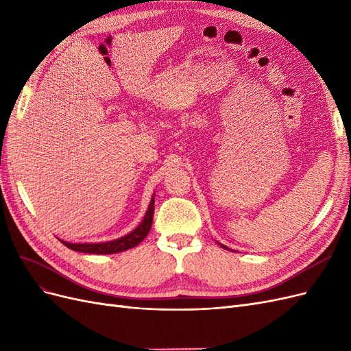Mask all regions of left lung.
I'll return each instance as SVG.
<instances>
[{
    "label": "left lung",
    "mask_w": 351,
    "mask_h": 351,
    "mask_svg": "<svg viewBox=\"0 0 351 351\" xmlns=\"http://www.w3.org/2000/svg\"><path fill=\"white\" fill-rule=\"evenodd\" d=\"M221 247H222V249H228V247H226V246H224V244H221Z\"/></svg>",
    "instance_id": "8db88e82"
}]
</instances>
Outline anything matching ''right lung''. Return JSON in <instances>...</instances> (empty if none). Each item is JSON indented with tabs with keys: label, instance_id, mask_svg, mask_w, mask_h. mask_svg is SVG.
<instances>
[{
	"label": "right lung",
	"instance_id": "add662e5",
	"mask_svg": "<svg viewBox=\"0 0 351 351\" xmlns=\"http://www.w3.org/2000/svg\"><path fill=\"white\" fill-rule=\"evenodd\" d=\"M154 204H155V195L151 199L149 208H147L141 224L127 236H123L120 239H115L111 241H105V243H69L64 240H61V243L71 250L82 252V253H93V254H112V253L129 250L137 246V244L147 236V232L151 231L152 221H154Z\"/></svg>",
	"mask_w": 351,
	"mask_h": 351
}]
</instances>
